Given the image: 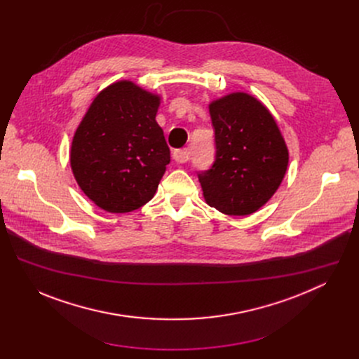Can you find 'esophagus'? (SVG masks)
Masks as SVG:
<instances>
[{"label": "esophagus", "instance_id": "34e87169", "mask_svg": "<svg viewBox=\"0 0 359 359\" xmlns=\"http://www.w3.org/2000/svg\"><path fill=\"white\" fill-rule=\"evenodd\" d=\"M190 159V151L187 149H177L173 151V161L176 163H186Z\"/></svg>", "mask_w": 359, "mask_h": 359}]
</instances>
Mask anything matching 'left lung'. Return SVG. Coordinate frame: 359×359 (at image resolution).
<instances>
[{
	"mask_svg": "<svg viewBox=\"0 0 359 359\" xmlns=\"http://www.w3.org/2000/svg\"><path fill=\"white\" fill-rule=\"evenodd\" d=\"M216 155L198 182L208 204L229 216L257 212L281 184L288 150L267 108L247 93L210 104Z\"/></svg>",
	"mask_w": 359,
	"mask_h": 359,
	"instance_id": "8db88e82",
	"label": "left lung"
}]
</instances>
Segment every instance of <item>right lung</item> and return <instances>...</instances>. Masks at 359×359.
Masks as SVG:
<instances>
[{
    "mask_svg": "<svg viewBox=\"0 0 359 359\" xmlns=\"http://www.w3.org/2000/svg\"><path fill=\"white\" fill-rule=\"evenodd\" d=\"M159 96L121 81L102 90L75 132L71 168L100 209L128 213L156 193L170 150L156 122Z\"/></svg>",
    "mask_w": 359,
    "mask_h": 359,
    "instance_id": "1",
    "label": "right lung"
}]
</instances>
